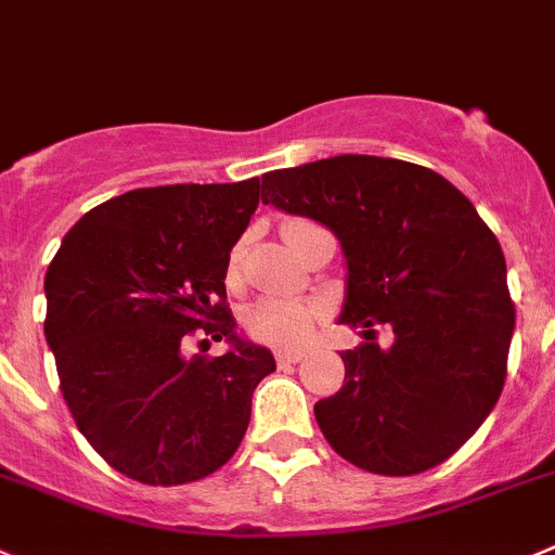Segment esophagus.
I'll list each match as a JSON object with an SVG mask.
<instances>
[{"label":"esophagus","mask_w":555,"mask_h":555,"mask_svg":"<svg viewBox=\"0 0 555 555\" xmlns=\"http://www.w3.org/2000/svg\"><path fill=\"white\" fill-rule=\"evenodd\" d=\"M304 356L301 353H289V350H282V353H276V364L279 366H289V364H298Z\"/></svg>","instance_id":"esophagus-1"}]
</instances>
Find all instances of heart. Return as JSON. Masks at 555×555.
Here are the masks:
<instances>
[{"instance_id":"heart-1","label":"heart","mask_w":555,"mask_h":555,"mask_svg":"<svg viewBox=\"0 0 555 555\" xmlns=\"http://www.w3.org/2000/svg\"><path fill=\"white\" fill-rule=\"evenodd\" d=\"M314 227L307 219H287L282 224V235L287 237L289 246L298 243L304 232ZM243 248L246 243L237 241L230 248L227 257V279L237 282L241 276V262H243ZM320 318H323V307L312 301H295V298H260L257 304L246 309L243 314V325H246L248 336L260 345L279 350H293L301 348L312 339L314 328H318Z\"/></svg>"}]
</instances>
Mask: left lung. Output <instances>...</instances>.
Listing matches in <instances>:
<instances>
[{
  "label": "left lung",
  "mask_w": 555,
  "mask_h": 555,
  "mask_svg": "<svg viewBox=\"0 0 555 555\" xmlns=\"http://www.w3.org/2000/svg\"><path fill=\"white\" fill-rule=\"evenodd\" d=\"M262 202L328 227L348 260L339 323L345 386L314 405L325 441L370 474L413 476L452 457L506 380L515 304L499 237L463 191L418 164L334 155L262 178ZM375 324L396 341L376 345Z\"/></svg>",
  "instance_id": "8db88e82"
}]
</instances>
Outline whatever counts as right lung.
Wrapping results in <instances>:
<instances>
[{
  "label": "right lung",
  "mask_w": 555,
  "mask_h": 555,
  "mask_svg": "<svg viewBox=\"0 0 555 555\" xmlns=\"http://www.w3.org/2000/svg\"><path fill=\"white\" fill-rule=\"evenodd\" d=\"M257 202L260 178L128 191L81 216L46 271V341L70 416L142 485L219 470L246 435L254 388L276 370L237 339L227 307V257ZM194 335L236 348L185 357Z\"/></svg>",
  "instance_id": "add662e5"
}]
</instances>
